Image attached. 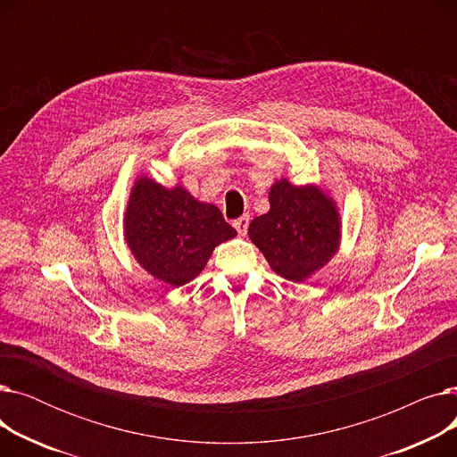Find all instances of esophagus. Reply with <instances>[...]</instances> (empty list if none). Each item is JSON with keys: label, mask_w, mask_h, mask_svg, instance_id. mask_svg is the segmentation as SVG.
<instances>
[{"label": "esophagus", "mask_w": 457, "mask_h": 457, "mask_svg": "<svg viewBox=\"0 0 457 457\" xmlns=\"http://www.w3.org/2000/svg\"><path fill=\"white\" fill-rule=\"evenodd\" d=\"M248 226H250V216H248V214L241 216V219H237V220L233 222V228L237 229V233H238V235H246Z\"/></svg>", "instance_id": "obj_1"}]
</instances>
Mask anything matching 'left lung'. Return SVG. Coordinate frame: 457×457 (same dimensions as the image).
<instances>
[{
  "mask_svg": "<svg viewBox=\"0 0 457 457\" xmlns=\"http://www.w3.org/2000/svg\"><path fill=\"white\" fill-rule=\"evenodd\" d=\"M270 211L252 220L248 235L274 272L303 281L337 252L341 224L331 200L315 187L287 179L270 188Z\"/></svg>",
  "mask_w": 457,
  "mask_h": 457,
  "instance_id": "obj_1",
  "label": "left lung"
}]
</instances>
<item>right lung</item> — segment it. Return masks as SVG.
I'll return each instance as SVG.
<instances>
[{"label": "right lung", "mask_w": 457, "mask_h": 457, "mask_svg": "<svg viewBox=\"0 0 457 457\" xmlns=\"http://www.w3.org/2000/svg\"><path fill=\"white\" fill-rule=\"evenodd\" d=\"M124 224L137 261L172 287L195 279L214 246L237 235L220 209L200 204L181 187L166 190L146 178L133 187Z\"/></svg>", "instance_id": "right-lung-1"}]
</instances>
